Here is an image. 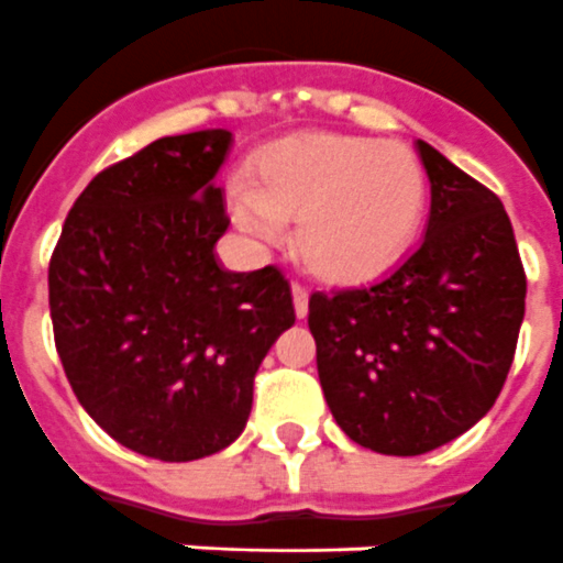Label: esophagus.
Listing matches in <instances>:
<instances>
[{
	"instance_id": "1",
	"label": "esophagus",
	"mask_w": 563,
	"mask_h": 563,
	"mask_svg": "<svg viewBox=\"0 0 563 563\" xmlns=\"http://www.w3.org/2000/svg\"><path fill=\"white\" fill-rule=\"evenodd\" d=\"M291 297H295V311L297 318H306L309 314V291L300 283H291Z\"/></svg>"
}]
</instances>
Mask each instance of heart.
Here are the masks:
<instances>
[{"label":"heart","instance_id":"b5f03b06","mask_svg":"<svg viewBox=\"0 0 563 563\" xmlns=\"http://www.w3.org/2000/svg\"><path fill=\"white\" fill-rule=\"evenodd\" d=\"M427 206V174L412 148L372 136L306 131L260 151L252 183L229 188L234 223L280 243L295 220V249L314 277L357 283L400 257Z\"/></svg>","mask_w":563,"mask_h":563}]
</instances>
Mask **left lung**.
Masks as SVG:
<instances>
[{
	"mask_svg": "<svg viewBox=\"0 0 563 563\" xmlns=\"http://www.w3.org/2000/svg\"><path fill=\"white\" fill-rule=\"evenodd\" d=\"M427 238L384 280L309 297L318 375L338 427L380 455H423L472 429L504 389L527 274L500 200L418 140Z\"/></svg>",
	"mask_w": 563,
	"mask_h": 563,
	"instance_id": "1",
	"label": "left lung"
}]
</instances>
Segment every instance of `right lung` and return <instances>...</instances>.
I'll use <instances>...</instances> for the list:
<instances>
[{
  "mask_svg": "<svg viewBox=\"0 0 563 563\" xmlns=\"http://www.w3.org/2000/svg\"><path fill=\"white\" fill-rule=\"evenodd\" d=\"M231 131L163 136L88 183L48 266L54 340L82 409L157 461L234 443L254 375L291 323L280 268L225 272L214 177Z\"/></svg>",
  "mask_w": 563,
  "mask_h": 563,
  "instance_id": "1",
  "label": "right lung"
}]
</instances>
